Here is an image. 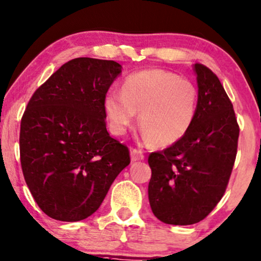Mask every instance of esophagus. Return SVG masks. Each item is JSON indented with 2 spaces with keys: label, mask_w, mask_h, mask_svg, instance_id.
Here are the masks:
<instances>
[{
  "label": "esophagus",
  "mask_w": 261,
  "mask_h": 261,
  "mask_svg": "<svg viewBox=\"0 0 261 261\" xmlns=\"http://www.w3.org/2000/svg\"><path fill=\"white\" fill-rule=\"evenodd\" d=\"M145 159L144 151L139 150V148H133L131 150V161L136 162V161H141V160Z\"/></svg>",
  "instance_id": "1"
}]
</instances>
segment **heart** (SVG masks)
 <instances>
[{"label":"heart","instance_id":"b5f03b06","mask_svg":"<svg viewBox=\"0 0 261 261\" xmlns=\"http://www.w3.org/2000/svg\"><path fill=\"white\" fill-rule=\"evenodd\" d=\"M198 90L187 79L162 69H148L131 74L120 91H110L104 110L111 133L124 135L135 121L142 127L145 141L160 147L176 144L193 124Z\"/></svg>","mask_w":261,"mask_h":261}]
</instances>
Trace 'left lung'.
I'll return each instance as SVG.
<instances>
[{
    "label": "left lung",
    "instance_id": "8db88e82",
    "mask_svg": "<svg viewBox=\"0 0 261 261\" xmlns=\"http://www.w3.org/2000/svg\"><path fill=\"white\" fill-rule=\"evenodd\" d=\"M198 102L193 124L176 144L148 156V199L161 222L190 225L214 210L233 171L238 125L233 104L218 76L196 63Z\"/></svg>",
    "mask_w": 261,
    "mask_h": 261
}]
</instances>
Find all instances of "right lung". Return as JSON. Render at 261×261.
<instances>
[{
  "instance_id": "1",
  "label": "right lung",
  "mask_w": 261,
  "mask_h": 261,
  "mask_svg": "<svg viewBox=\"0 0 261 261\" xmlns=\"http://www.w3.org/2000/svg\"><path fill=\"white\" fill-rule=\"evenodd\" d=\"M120 73L114 61L71 59L28 101L19 131L22 172L50 218H88L130 163L128 147L109 135L105 121V96Z\"/></svg>"
}]
</instances>
